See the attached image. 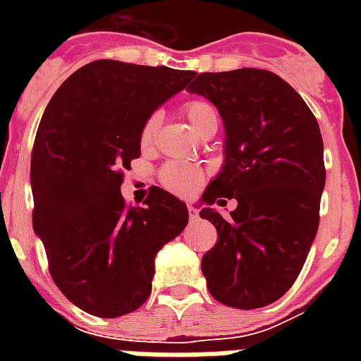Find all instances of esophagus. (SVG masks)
Here are the masks:
<instances>
[{
    "mask_svg": "<svg viewBox=\"0 0 361 361\" xmlns=\"http://www.w3.org/2000/svg\"><path fill=\"white\" fill-rule=\"evenodd\" d=\"M188 211H189V220H191V222H197V220H199V211H197L195 207H191V204L188 207Z\"/></svg>",
    "mask_w": 361,
    "mask_h": 361,
    "instance_id": "34e87169",
    "label": "esophagus"
}]
</instances>
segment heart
<instances>
[{
  "mask_svg": "<svg viewBox=\"0 0 361 361\" xmlns=\"http://www.w3.org/2000/svg\"><path fill=\"white\" fill-rule=\"evenodd\" d=\"M183 114L195 129L197 133H201L209 126H219V114L216 108L207 100H191L183 106ZM158 126H160V114L154 111L149 118L145 119L141 127V145L150 147L154 137H157ZM160 181L168 191L178 193V195H189L193 193L199 183L203 181V170L199 166L185 164V162H168L160 170Z\"/></svg>",
  "mask_w": 361,
  "mask_h": 361,
  "instance_id": "1",
  "label": "heart"
}]
</instances>
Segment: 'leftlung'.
<instances>
[{
	"label": "left lung",
	"instance_id": "left-lung-1",
	"mask_svg": "<svg viewBox=\"0 0 361 361\" xmlns=\"http://www.w3.org/2000/svg\"><path fill=\"white\" fill-rule=\"evenodd\" d=\"M188 87L209 98L224 121V166L204 189L201 219L216 245L201 261L214 300L257 310L286 294L319 228L325 188L323 137L310 106L279 75L235 69L193 75ZM235 198L222 217L210 204Z\"/></svg>",
	"mask_w": 361,
	"mask_h": 361
}]
</instances>
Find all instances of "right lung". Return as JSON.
<instances>
[{"label":"right lung","instance_id":"right-lung-1","mask_svg":"<svg viewBox=\"0 0 361 361\" xmlns=\"http://www.w3.org/2000/svg\"><path fill=\"white\" fill-rule=\"evenodd\" d=\"M193 75L98 59L67 77L44 110L30 160L32 226L56 286L90 315L139 310L157 253L188 226V207L172 193L150 188L145 207H126L119 189L141 157L145 119Z\"/></svg>","mask_w":361,"mask_h":361}]
</instances>
